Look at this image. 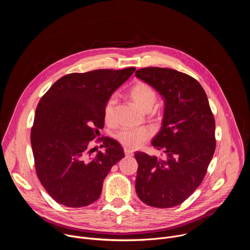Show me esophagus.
Listing matches in <instances>:
<instances>
[{
  "mask_svg": "<svg viewBox=\"0 0 250 250\" xmlns=\"http://www.w3.org/2000/svg\"><path fill=\"white\" fill-rule=\"evenodd\" d=\"M124 151H125V154L126 157H130V156L133 155V151H132L131 149L127 148V147H125V148H124Z\"/></svg>",
  "mask_w": 250,
  "mask_h": 250,
  "instance_id": "34e87169",
  "label": "esophagus"
}]
</instances>
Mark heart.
Here are the masks:
<instances>
[{
	"instance_id": "b5f03b06",
	"label": "heart",
	"mask_w": 250,
	"mask_h": 250,
	"mask_svg": "<svg viewBox=\"0 0 250 250\" xmlns=\"http://www.w3.org/2000/svg\"><path fill=\"white\" fill-rule=\"evenodd\" d=\"M129 98L135 104L136 106L145 112H148L152 109L156 100L157 94L153 88L142 81L135 82L128 91ZM117 104V98L112 96L106 101L104 108V119L106 124H113L115 117V110ZM151 132L147 128L136 129H123L117 134V139L121 145L127 148L135 149L150 138Z\"/></svg>"
}]
</instances>
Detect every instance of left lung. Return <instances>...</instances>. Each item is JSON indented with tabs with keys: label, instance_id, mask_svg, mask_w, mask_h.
<instances>
[{
	"label": "left lung",
	"instance_id": "left-lung-1",
	"mask_svg": "<svg viewBox=\"0 0 250 250\" xmlns=\"http://www.w3.org/2000/svg\"><path fill=\"white\" fill-rule=\"evenodd\" d=\"M135 76L164 99L162 126L152 146L165 160L135 152L138 163L135 191L154 208H172L200 186L216 149L215 118L206 92L193 77L170 68L146 67Z\"/></svg>",
	"mask_w": 250,
	"mask_h": 250
}]
</instances>
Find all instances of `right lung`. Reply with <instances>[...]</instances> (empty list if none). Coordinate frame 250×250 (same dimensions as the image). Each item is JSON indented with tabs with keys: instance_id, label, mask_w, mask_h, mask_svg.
<instances>
[{
	"instance_id": "obj_1",
	"label": "right lung",
	"mask_w": 250,
	"mask_h": 250,
	"mask_svg": "<svg viewBox=\"0 0 250 250\" xmlns=\"http://www.w3.org/2000/svg\"><path fill=\"white\" fill-rule=\"evenodd\" d=\"M134 70L67 74L41 99L30 133L34 166L42 185L58 204L80 208L96 202L104 178L125 157L113 138H98L105 151L93 157L88 155L89 145L104 127L106 101Z\"/></svg>"
}]
</instances>
